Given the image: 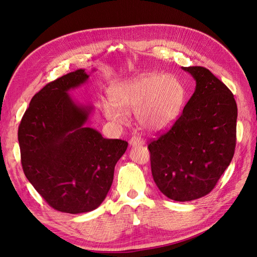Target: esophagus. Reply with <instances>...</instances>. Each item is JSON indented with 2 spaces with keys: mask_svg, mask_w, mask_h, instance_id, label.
<instances>
[{
  "mask_svg": "<svg viewBox=\"0 0 257 257\" xmlns=\"http://www.w3.org/2000/svg\"><path fill=\"white\" fill-rule=\"evenodd\" d=\"M145 145V141L141 136H133L130 139V146L135 147V146H143Z\"/></svg>",
  "mask_w": 257,
  "mask_h": 257,
  "instance_id": "1",
  "label": "esophagus"
}]
</instances>
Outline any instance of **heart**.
Instances as JSON below:
<instances>
[{
	"label": "heart",
	"instance_id": "b5f03b06",
	"mask_svg": "<svg viewBox=\"0 0 257 257\" xmlns=\"http://www.w3.org/2000/svg\"><path fill=\"white\" fill-rule=\"evenodd\" d=\"M110 96L113 103L104 105L108 119L123 124L128 112L136 111L137 121L144 128L161 132L172 126L178 118L183 88L173 75L149 74L116 84Z\"/></svg>",
	"mask_w": 257,
	"mask_h": 257
}]
</instances>
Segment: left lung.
<instances>
[{"instance_id": "8db88e82", "label": "left lung", "mask_w": 257, "mask_h": 257, "mask_svg": "<svg viewBox=\"0 0 257 257\" xmlns=\"http://www.w3.org/2000/svg\"><path fill=\"white\" fill-rule=\"evenodd\" d=\"M196 81L183 111L168 132L148 145L159 190L190 201L213 190L235 153L237 104L220 79L201 66L182 67Z\"/></svg>"}]
</instances>
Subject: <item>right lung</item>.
Returning <instances> with one entry per match:
<instances>
[{
	"label": "right lung",
	"mask_w": 257,
	"mask_h": 257,
	"mask_svg": "<svg viewBox=\"0 0 257 257\" xmlns=\"http://www.w3.org/2000/svg\"><path fill=\"white\" fill-rule=\"evenodd\" d=\"M84 69L60 77L31 99L18 128L26 177L53 209L83 213L103 203L127 143L85 126L93 107L68 91L87 82Z\"/></svg>",
	"instance_id": "add662e5"
}]
</instances>
